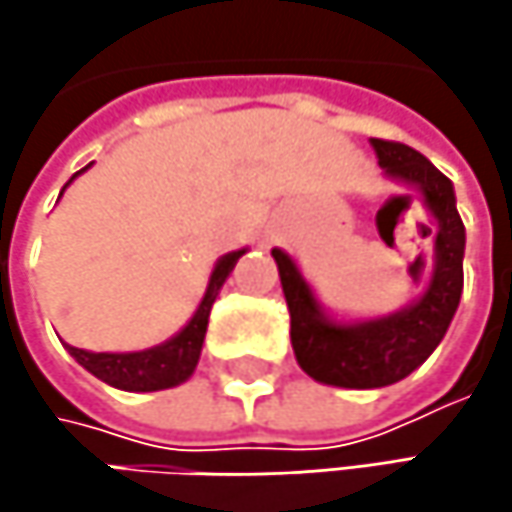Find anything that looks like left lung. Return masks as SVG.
I'll use <instances>...</instances> for the list:
<instances>
[{
  "instance_id": "obj_1",
  "label": "left lung",
  "mask_w": 512,
  "mask_h": 512,
  "mask_svg": "<svg viewBox=\"0 0 512 512\" xmlns=\"http://www.w3.org/2000/svg\"><path fill=\"white\" fill-rule=\"evenodd\" d=\"M370 145L385 177L418 189L436 219L433 272L418 299L388 317L338 323L323 311L296 260L272 249L290 311L296 361L311 379L338 388H382L406 379L442 344L462 296L465 228L457 213L454 183L409 145L385 139H370Z\"/></svg>"
}]
</instances>
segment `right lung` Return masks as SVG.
I'll return each instance as SVG.
<instances>
[{"label": "right lung", "mask_w": 512, "mask_h": 512, "mask_svg": "<svg viewBox=\"0 0 512 512\" xmlns=\"http://www.w3.org/2000/svg\"><path fill=\"white\" fill-rule=\"evenodd\" d=\"M82 171H76V174H82ZM70 180L64 186H70ZM243 255H246V249L228 252L225 257H219V263L213 266V275L207 281L204 299L195 308L192 320L174 338H168L165 344L151 347V350H139V353H88V350H79V347L64 344L67 353L76 358L88 373H94L97 379H103L106 385L121 388V391H162V388H174V385L186 382L192 376L198 358H201L204 335H207V320H210V308H213V302H216L225 278L234 272L237 260Z\"/></svg>", "instance_id": "add662e5"}]
</instances>
